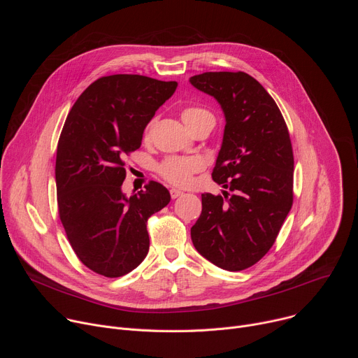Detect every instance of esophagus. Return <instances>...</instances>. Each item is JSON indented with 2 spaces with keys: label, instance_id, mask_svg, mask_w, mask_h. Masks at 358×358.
I'll return each mask as SVG.
<instances>
[{
  "label": "esophagus",
  "instance_id": "1",
  "mask_svg": "<svg viewBox=\"0 0 358 358\" xmlns=\"http://www.w3.org/2000/svg\"><path fill=\"white\" fill-rule=\"evenodd\" d=\"M170 194H171V198H178L180 195H182V191H181V189H177V188H171V189H170Z\"/></svg>",
  "mask_w": 358,
  "mask_h": 358
}]
</instances>
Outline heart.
Instances as JSON below:
<instances>
[{
    "label": "heart",
    "mask_w": 358,
    "mask_h": 358,
    "mask_svg": "<svg viewBox=\"0 0 358 358\" xmlns=\"http://www.w3.org/2000/svg\"><path fill=\"white\" fill-rule=\"evenodd\" d=\"M206 117H213V115L201 108H187L181 112V119L185 123L188 129H191L195 123L199 120L206 119ZM156 119H152L148 122L144 130V138L148 140L151 137L152 127H155ZM203 169V162L198 157H167L164 162L160 163L159 166V174L169 181L170 184L178 185V187H185L189 185L192 181V176Z\"/></svg>",
    "instance_id": "obj_1"
}]
</instances>
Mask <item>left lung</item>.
Returning a JSON list of instances; mask_svg holds the SVG:
<instances>
[{
    "mask_svg": "<svg viewBox=\"0 0 358 358\" xmlns=\"http://www.w3.org/2000/svg\"><path fill=\"white\" fill-rule=\"evenodd\" d=\"M214 96L225 130L213 180L234 194L201 195L191 239L203 258L236 272L261 261L293 203V150L272 96L245 72H206L189 79Z\"/></svg>",
    "mask_w": 358,
    "mask_h": 358,
    "instance_id": "obj_1",
    "label": "left lung"
}]
</instances>
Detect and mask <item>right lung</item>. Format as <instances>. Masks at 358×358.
I'll return each instance as SVG.
<instances>
[{
    "label": "right lung",
    "mask_w": 358,
    "mask_h": 358,
    "mask_svg": "<svg viewBox=\"0 0 358 358\" xmlns=\"http://www.w3.org/2000/svg\"><path fill=\"white\" fill-rule=\"evenodd\" d=\"M177 82L141 75L94 80L78 97L57 150L59 218L79 261L106 278H120L147 257L148 218L170 202L169 189L150 181L126 196L123 159L141 145L156 110Z\"/></svg>",
    "instance_id": "add662e5"
}]
</instances>
